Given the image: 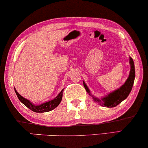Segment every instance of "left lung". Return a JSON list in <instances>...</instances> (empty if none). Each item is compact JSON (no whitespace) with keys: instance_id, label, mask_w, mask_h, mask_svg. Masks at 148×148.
Here are the masks:
<instances>
[{"instance_id":"1","label":"left lung","mask_w":148,"mask_h":148,"mask_svg":"<svg viewBox=\"0 0 148 148\" xmlns=\"http://www.w3.org/2000/svg\"><path fill=\"white\" fill-rule=\"evenodd\" d=\"M129 63H130L131 65V71L130 73H129V77L127 78L125 84L118 90L111 92L110 94H108V96L102 98V100H100V99L92 96L95 102H99L100 104L103 106L108 107V108H112V107L116 106L117 105L120 104L121 102H123V100L127 98V96H129L131 90H132L135 77L134 62H133V58L131 57H129ZM83 83H84V86L86 88L87 92L91 96L90 91L88 88V86H87L86 83L84 81H83ZM101 100L102 101H101Z\"/></svg>"}]
</instances>
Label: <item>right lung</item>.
Instances as JSON below:
<instances>
[{
    "mask_svg": "<svg viewBox=\"0 0 148 148\" xmlns=\"http://www.w3.org/2000/svg\"><path fill=\"white\" fill-rule=\"evenodd\" d=\"M63 90H63H62L61 92L59 93V94H58L55 98L53 99V100L48 101V102H44L43 104H40V105H34L32 104L29 100H28L25 98H23V97H22L21 95L17 92V90H16L15 88V92L16 93V94H17L19 100L21 101V102L23 103L26 107H27L28 108L35 112H49V111L55 108L56 107H57L62 100V92H63Z\"/></svg>",
    "mask_w": 148,
    "mask_h": 148,
    "instance_id": "right-lung-1",
    "label": "right lung"
}]
</instances>
